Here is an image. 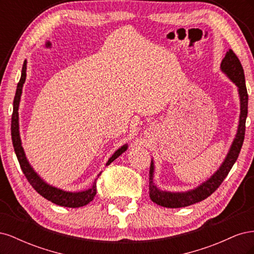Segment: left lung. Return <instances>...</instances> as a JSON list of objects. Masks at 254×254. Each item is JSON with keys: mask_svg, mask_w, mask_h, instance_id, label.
<instances>
[{"mask_svg": "<svg viewBox=\"0 0 254 254\" xmlns=\"http://www.w3.org/2000/svg\"><path fill=\"white\" fill-rule=\"evenodd\" d=\"M220 71L237 87L241 110L236 134L227 152V156L225 157L224 161H222L220 166L217 168V171L210 178H207L205 181L199 184L198 187L184 191H171L159 189L156 186L155 181H153L155 162L151 159L149 170V197L152 202H155L158 205L164 207H173L174 209V207L189 206L190 204L204 200L205 198L209 197L217 190V188L224 181L230 170L234 165L235 161L238 158V155H240L245 137L246 119H247L248 114V93L247 88H246L245 74L242 64L232 50H229L225 58L222 59L220 64Z\"/></svg>", "mask_w": 254, "mask_h": 254, "instance_id": "1", "label": "left lung"}]
</instances>
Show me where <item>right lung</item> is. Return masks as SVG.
Instances as JSON below:
<instances>
[{
    "label": "right lung",
    "mask_w": 254,
    "mask_h": 254,
    "mask_svg": "<svg viewBox=\"0 0 254 254\" xmlns=\"http://www.w3.org/2000/svg\"><path fill=\"white\" fill-rule=\"evenodd\" d=\"M27 61L24 60V64L22 66V72H21V78L18 82L16 95L13 98V111H12V118H11V139H12V145L14 152H16V156L18 158V161L21 166V170L23 174L25 175L26 179L38 193H39L42 197L48 199L49 201H52L57 205L61 206H66V207H80L88 204L93 200L94 196L96 195V180L99 176H101L102 172L97 175V178L94 180L92 187L88 190H79V191H70V190H64L63 189H59L52 186V184L44 181L41 177L39 176L35 170L34 167L30 165L29 161L26 158L24 148L22 146V141L20 136V126H19V106L21 101V95H22V90H23V84H24L26 80V70H27ZM128 148V144H124L121 147L115 150L113 155L107 161L106 166L112 163L113 161L119 158L123 152H125Z\"/></svg>",
    "instance_id": "obj_1"
}]
</instances>
